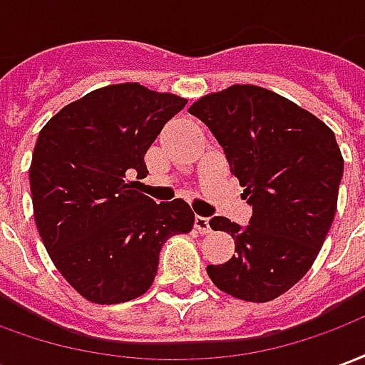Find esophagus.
<instances>
[{
  "instance_id": "34e87169",
  "label": "esophagus",
  "mask_w": 365,
  "mask_h": 365,
  "mask_svg": "<svg viewBox=\"0 0 365 365\" xmlns=\"http://www.w3.org/2000/svg\"><path fill=\"white\" fill-rule=\"evenodd\" d=\"M195 229H197L199 235H207V232H211L209 219H207V217H195Z\"/></svg>"
}]
</instances>
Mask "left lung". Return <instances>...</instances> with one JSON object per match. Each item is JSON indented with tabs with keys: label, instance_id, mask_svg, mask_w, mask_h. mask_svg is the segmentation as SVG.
Returning <instances> with one entry per match:
<instances>
[{
	"label": "left lung",
	"instance_id": "obj_1",
	"mask_svg": "<svg viewBox=\"0 0 365 365\" xmlns=\"http://www.w3.org/2000/svg\"><path fill=\"white\" fill-rule=\"evenodd\" d=\"M227 154L252 205L242 229L213 217L235 238V256L207 266L211 282L242 301L266 303L291 289L319 256L336 213L344 160L334 133L313 113L258 86H230L190 107Z\"/></svg>",
	"mask_w": 365,
	"mask_h": 365
}]
</instances>
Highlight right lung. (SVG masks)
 I'll return each mask as SVG.
<instances>
[{
  "mask_svg": "<svg viewBox=\"0 0 365 365\" xmlns=\"http://www.w3.org/2000/svg\"><path fill=\"white\" fill-rule=\"evenodd\" d=\"M185 103L140 83L105 86L38 133L29 170L36 229L56 269L91 303L140 297L164 242L193 229L183 199L154 203L128 180L146 178L144 154Z\"/></svg>",
  "mask_w": 365,
  "mask_h": 365,
  "instance_id": "add662e5",
  "label": "right lung"
}]
</instances>
